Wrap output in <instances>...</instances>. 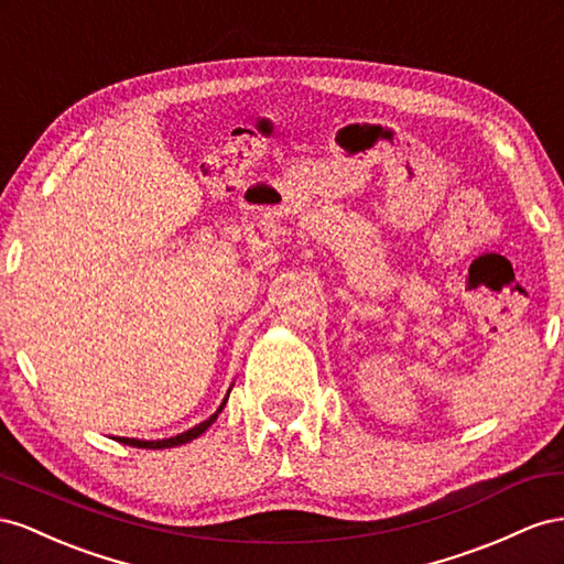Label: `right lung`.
I'll return each mask as SVG.
<instances>
[{
    "label": "right lung",
    "instance_id": "1",
    "mask_svg": "<svg viewBox=\"0 0 564 564\" xmlns=\"http://www.w3.org/2000/svg\"><path fill=\"white\" fill-rule=\"evenodd\" d=\"M229 392H231V390H229ZM227 399H229V394L224 397V401L219 404V409H217L210 417H207V421L198 423L196 427H191V430H186V432H182V434H176V437H167V440H134V437H118V442H122V444H130V446H137V448H172V446L188 444L191 440L200 437V434L217 421V415L221 413V409L227 406Z\"/></svg>",
    "mask_w": 564,
    "mask_h": 564
}]
</instances>
